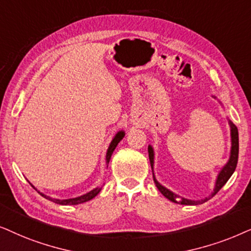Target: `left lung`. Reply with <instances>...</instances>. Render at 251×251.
Returning a JSON list of instances; mask_svg holds the SVG:
<instances>
[{"mask_svg":"<svg viewBox=\"0 0 251 251\" xmlns=\"http://www.w3.org/2000/svg\"><path fill=\"white\" fill-rule=\"evenodd\" d=\"M230 135H232V150H230L229 160H228V163H227V164L224 166L222 172L219 173L218 179H217V182H216L215 190H213L211 196H209V198H206L204 200H201V201H190V200H187V199H181V198H179L178 195H176V194L170 192L169 189H166L165 187H163L162 185H160V183H158V181H157V180L155 179V176H153V181H155L157 188L159 189V192L162 193L166 199H169L170 201L176 202V203H180V204H185V205L202 204V203H204V202L208 201V200L211 199L212 196H215L216 194L218 193L220 189H222V187L225 185L227 181H228L230 176H232L233 172L235 171L236 164H238V158H239V132H238V127H236L235 125H233L232 123H230ZM148 152H149L150 165H151V168H152L153 151H152V148L150 146L148 148Z\"/></svg>","mask_w":251,"mask_h":251,"instance_id":"obj_1","label":"left lung"}]
</instances>
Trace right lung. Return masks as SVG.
<instances>
[{
    "label": "right lung",
    "mask_w": 251,
    "mask_h": 251,
    "mask_svg": "<svg viewBox=\"0 0 251 251\" xmlns=\"http://www.w3.org/2000/svg\"><path fill=\"white\" fill-rule=\"evenodd\" d=\"M123 138H124V132H119V133H117V135L115 136V139L112 140L111 145H110L109 149H108V152H106V164H109L110 158H111V155H112L113 150L116 149L117 145H118L119 141H120V140H122ZM100 190H101L100 188H95V189H93L92 192L87 193L86 195L79 196V198H76V199H70V200H53V199L47 198V196H45V195H43V194H41V193H40V194H41L42 196H45L46 199L50 200V201L57 203V204H62V205H75V204H80V203L87 202V201H89V200L94 199L95 196L98 195V194L100 193Z\"/></svg>",
    "instance_id": "add662e5"
}]
</instances>
